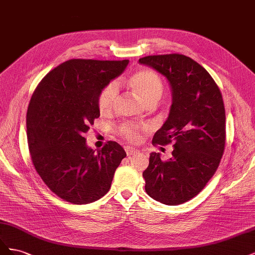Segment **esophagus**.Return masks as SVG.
I'll use <instances>...</instances> for the list:
<instances>
[{"instance_id": "esophagus-1", "label": "esophagus", "mask_w": 255, "mask_h": 255, "mask_svg": "<svg viewBox=\"0 0 255 255\" xmlns=\"http://www.w3.org/2000/svg\"><path fill=\"white\" fill-rule=\"evenodd\" d=\"M126 152H127L128 155L129 156V155H133V154L137 153L138 150L134 149V148H130V146H126Z\"/></svg>"}]
</instances>
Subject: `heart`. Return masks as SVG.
Returning <instances> with one entry per match:
<instances>
[{
    "label": "heart",
    "mask_w": 255,
    "mask_h": 255,
    "mask_svg": "<svg viewBox=\"0 0 255 255\" xmlns=\"http://www.w3.org/2000/svg\"><path fill=\"white\" fill-rule=\"evenodd\" d=\"M128 85L145 104L157 102L164 91L163 81L152 70L137 71L128 80ZM119 97V84L111 82L102 88L98 96V107L101 113L110 114L116 105ZM143 127L135 125H123L119 130L121 135L132 142H138L141 139L140 132Z\"/></svg>",
    "instance_id": "obj_1"
}]
</instances>
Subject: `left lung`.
Segmentation results:
<instances>
[{
    "label": "left lung",
    "mask_w": 255,
    "mask_h": 255,
    "mask_svg": "<svg viewBox=\"0 0 255 255\" xmlns=\"http://www.w3.org/2000/svg\"><path fill=\"white\" fill-rule=\"evenodd\" d=\"M164 75L171 89L168 118L153 136V144L173 142L172 157L150 154L142 173L151 198L177 205L196 197L217 170L226 144V111L215 81L197 61L182 54L139 59Z\"/></svg>",
    "instance_id": "1"
}]
</instances>
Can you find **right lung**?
Masks as SVG:
<instances>
[{
    "mask_svg": "<svg viewBox=\"0 0 255 255\" xmlns=\"http://www.w3.org/2000/svg\"><path fill=\"white\" fill-rule=\"evenodd\" d=\"M128 65V59H70L45 75L30 99L26 114L30 157L44 184L68 202L88 204L106 195L127 156L116 141L96 153L84 135L100 117V91Z\"/></svg>",
    "mask_w": 255,
    "mask_h": 255,
    "instance_id": "right-lung-1",
    "label": "right lung"
}]
</instances>
